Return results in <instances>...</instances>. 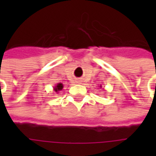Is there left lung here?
Here are the masks:
<instances>
[{"label":"left lung","mask_w":156,"mask_h":156,"mask_svg":"<svg viewBox=\"0 0 156 156\" xmlns=\"http://www.w3.org/2000/svg\"><path fill=\"white\" fill-rule=\"evenodd\" d=\"M99 87H100V88H101V85H100V86H99Z\"/></svg>","instance_id":"8db88e82"}]
</instances>
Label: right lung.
Returning <instances> with one entry per match:
<instances>
[{
	"label": "right lung",
	"mask_w": 156,
	"mask_h": 156,
	"mask_svg": "<svg viewBox=\"0 0 156 156\" xmlns=\"http://www.w3.org/2000/svg\"><path fill=\"white\" fill-rule=\"evenodd\" d=\"M63 88V84L61 83H58V84H56L53 88V90H54L56 93H58L59 91H61L62 89Z\"/></svg>",
	"instance_id": "obj_1"
}]
</instances>
